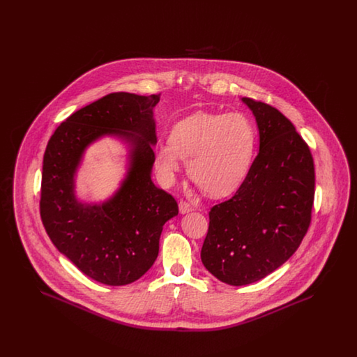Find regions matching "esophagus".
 <instances>
[{
    "mask_svg": "<svg viewBox=\"0 0 357 357\" xmlns=\"http://www.w3.org/2000/svg\"><path fill=\"white\" fill-rule=\"evenodd\" d=\"M191 210H192V207L187 204L186 201H181V202H179V211H181L182 214L190 213Z\"/></svg>",
    "mask_w": 357,
    "mask_h": 357,
    "instance_id": "34e87169",
    "label": "esophagus"
}]
</instances>
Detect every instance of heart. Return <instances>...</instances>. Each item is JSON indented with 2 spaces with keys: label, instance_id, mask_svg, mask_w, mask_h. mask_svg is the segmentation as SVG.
<instances>
[{
  "label": "heart",
  "instance_id": "heart-1",
  "mask_svg": "<svg viewBox=\"0 0 357 357\" xmlns=\"http://www.w3.org/2000/svg\"><path fill=\"white\" fill-rule=\"evenodd\" d=\"M255 144V124L243 114L195 112L172 126L169 144L155 150V165L163 183L172 185L187 159L188 175L207 194L225 197L248 176Z\"/></svg>",
  "mask_w": 357,
  "mask_h": 357
}]
</instances>
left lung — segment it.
Returning <instances> with one entry per match:
<instances>
[{"mask_svg":"<svg viewBox=\"0 0 357 357\" xmlns=\"http://www.w3.org/2000/svg\"><path fill=\"white\" fill-rule=\"evenodd\" d=\"M259 131V151L234 197L208 213L201 250L204 268L242 287L285 264L305 237L314 199L310 150L278 109L242 98Z\"/></svg>","mask_w":357,"mask_h":357,"instance_id":"obj_1","label":"left lung"}]
</instances>
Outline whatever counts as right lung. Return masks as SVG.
Wrapping results in <instances>:
<instances>
[{
	"mask_svg": "<svg viewBox=\"0 0 357 357\" xmlns=\"http://www.w3.org/2000/svg\"><path fill=\"white\" fill-rule=\"evenodd\" d=\"M160 95L115 92L63 121L43 160L40 214L53 245L89 278L111 287L139 280L155 262L163 225L178 204L151 179L156 144L153 107ZM102 135L129 146V170L102 204L74 195V175L84 150Z\"/></svg>",
	"mask_w": 357,
	"mask_h": 357,
	"instance_id": "1",
	"label": "right lung"
}]
</instances>
